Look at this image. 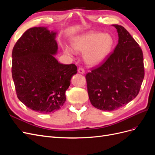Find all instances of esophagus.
<instances>
[{
    "label": "esophagus",
    "instance_id": "esophagus-1",
    "mask_svg": "<svg viewBox=\"0 0 155 155\" xmlns=\"http://www.w3.org/2000/svg\"><path fill=\"white\" fill-rule=\"evenodd\" d=\"M78 72L80 73V74H84L85 73V70L83 67H79L78 68Z\"/></svg>",
    "mask_w": 155,
    "mask_h": 155
}]
</instances>
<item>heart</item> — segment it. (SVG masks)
Wrapping results in <instances>:
<instances>
[{"label": "heart", "mask_w": 155, "mask_h": 155, "mask_svg": "<svg viewBox=\"0 0 155 155\" xmlns=\"http://www.w3.org/2000/svg\"><path fill=\"white\" fill-rule=\"evenodd\" d=\"M113 40L107 34L90 32L78 35L73 39L72 46L74 50L85 52L84 59L90 66H96L101 63L110 51ZM65 52L72 54L73 51L68 47L64 48Z\"/></svg>", "instance_id": "1"}]
</instances>
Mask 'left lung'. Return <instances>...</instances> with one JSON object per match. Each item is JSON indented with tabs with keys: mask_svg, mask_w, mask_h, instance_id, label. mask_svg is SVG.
<instances>
[{
	"mask_svg": "<svg viewBox=\"0 0 155 155\" xmlns=\"http://www.w3.org/2000/svg\"><path fill=\"white\" fill-rule=\"evenodd\" d=\"M113 26L118 34V45L100 66L85 76L91 104L104 111L118 109L134 99L145 74L139 45L124 27Z\"/></svg>",
	"mask_w": 155,
	"mask_h": 155,
	"instance_id": "8db88e82",
	"label": "left lung"
}]
</instances>
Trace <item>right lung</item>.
I'll list each match as a JSON object with an SVG mask.
<instances>
[{
    "label": "right lung",
    "instance_id": "1",
    "mask_svg": "<svg viewBox=\"0 0 155 155\" xmlns=\"http://www.w3.org/2000/svg\"><path fill=\"white\" fill-rule=\"evenodd\" d=\"M55 33L44 27L27 30L12 51V73L16 94L29 109L48 114L61 109L65 92L77 73L76 64L59 63Z\"/></svg>",
    "mask_w": 155,
    "mask_h": 155
}]
</instances>
